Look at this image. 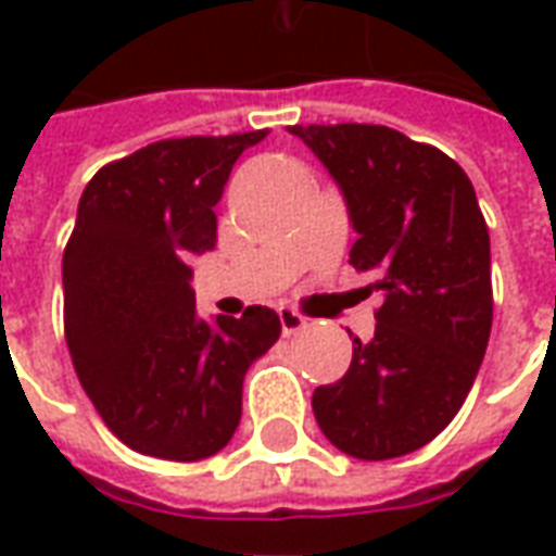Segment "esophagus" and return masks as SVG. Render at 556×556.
I'll list each match as a JSON object with an SVG mask.
<instances>
[{
  "instance_id": "34e87169",
  "label": "esophagus",
  "mask_w": 556,
  "mask_h": 556,
  "mask_svg": "<svg viewBox=\"0 0 556 556\" xmlns=\"http://www.w3.org/2000/svg\"><path fill=\"white\" fill-rule=\"evenodd\" d=\"M279 325H282V333L291 337V333H298V330L306 327V318H303L301 313L289 309V306H279Z\"/></svg>"
}]
</instances>
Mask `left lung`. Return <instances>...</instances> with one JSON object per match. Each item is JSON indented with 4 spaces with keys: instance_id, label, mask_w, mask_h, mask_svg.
<instances>
[{
    "instance_id": "obj_1",
    "label": "left lung",
    "mask_w": 556,
    "mask_h": 556,
    "mask_svg": "<svg viewBox=\"0 0 556 556\" xmlns=\"http://www.w3.org/2000/svg\"><path fill=\"white\" fill-rule=\"evenodd\" d=\"M342 190L375 274V337L318 387V429L345 455L384 462L438 438L465 405L491 333V247L473 184L443 151L381 125H294Z\"/></svg>"
}]
</instances>
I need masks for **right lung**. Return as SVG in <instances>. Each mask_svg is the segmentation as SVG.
<instances>
[{
	"label": "right lung",
	"instance_id": "add662e5",
	"mask_svg": "<svg viewBox=\"0 0 556 556\" xmlns=\"http://www.w3.org/2000/svg\"><path fill=\"white\" fill-rule=\"evenodd\" d=\"M267 130L163 139L103 166L83 190L62 258L65 339L115 438L169 462L219 453L241 422L243 375L279 339V315H195L190 258L217 247L235 160Z\"/></svg>",
	"mask_w": 556,
	"mask_h": 556
}]
</instances>
